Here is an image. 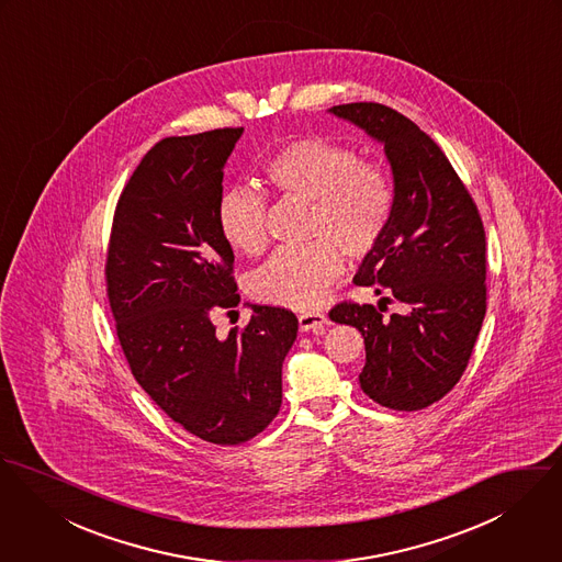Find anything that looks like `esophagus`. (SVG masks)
<instances>
[{
    "label": "esophagus",
    "instance_id": "obj_1",
    "mask_svg": "<svg viewBox=\"0 0 562 562\" xmlns=\"http://www.w3.org/2000/svg\"><path fill=\"white\" fill-rule=\"evenodd\" d=\"M329 323V318L321 312H302L300 314V329L302 331H314V334H323L325 325Z\"/></svg>",
    "mask_w": 562,
    "mask_h": 562
}]
</instances>
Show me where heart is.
Wrapping results in <instances>:
<instances>
[{"label": "heart", "instance_id": "heart-1", "mask_svg": "<svg viewBox=\"0 0 562 562\" xmlns=\"http://www.w3.org/2000/svg\"><path fill=\"white\" fill-rule=\"evenodd\" d=\"M265 183L280 195L312 202L311 235L302 248H280L251 276L256 300L314 308L342 273V249L364 258L381 244L392 222L396 189L390 172L351 146L325 137H295L262 161ZM222 237L248 256L267 248V202L258 191H226L217 204Z\"/></svg>", "mask_w": 562, "mask_h": 562}]
</instances>
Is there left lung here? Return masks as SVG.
<instances>
[{
	"label": "left lung",
	"mask_w": 562,
	"mask_h": 562,
	"mask_svg": "<svg viewBox=\"0 0 562 562\" xmlns=\"http://www.w3.org/2000/svg\"><path fill=\"white\" fill-rule=\"evenodd\" d=\"M329 112L383 144L396 189L394 213L353 282L383 286L405 308L383 316L381 302L379 311L342 302L329 318L364 336V394L390 409L418 412L457 385L479 338L487 311L483 220L441 148L416 123L381 103Z\"/></svg>",
	"instance_id": "obj_1"
}]
</instances>
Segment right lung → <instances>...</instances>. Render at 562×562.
<instances>
[{"label":"right lung","mask_w":562,"mask_h":562,"mask_svg":"<svg viewBox=\"0 0 562 562\" xmlns=\"http://www.w3.org/2000/svg\"><path fill=\"white\" fill-rule=\"evenodd\" d=\"M241 133L228 126L157 142L119 198L105 262L135 381L191 436L220 446L248 441L278 416L282 362L297 338L286 308L251 306L250 323L226 338L211 321L239 304L217 204Z\"/></svg>","instance_id":"right-lung-1"}]
</instances>
